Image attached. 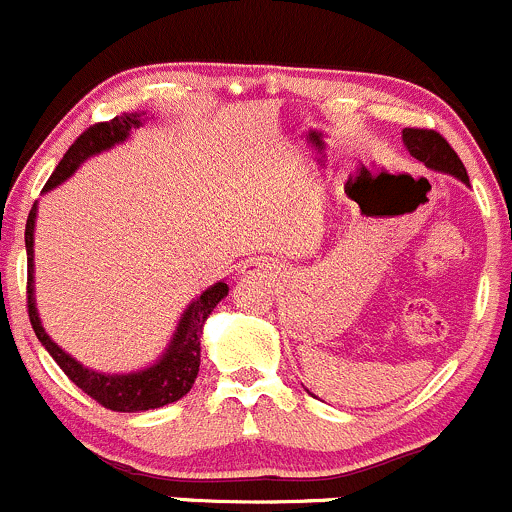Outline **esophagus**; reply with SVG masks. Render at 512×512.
I'll return each instance as SVG.
<instances>
[{"label": "esophagus", "instance_id": "1", "mask_svg": "<svg viewBox=\"0 0 512 512\" xmlns=\"http://www.w3.org/2000/svg\"><path fill=\"white\" fill-rule=\"evenodd\" d=\"M241 276L249 278V281H261V278H273L276 276V266L266 258H251L241 266Z\"/></svg>", "mask_w": 512, "mask_h": 512}]
</instances>
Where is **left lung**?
Segmentation results:
<instances>
[{"instance_id":"1","label":"left lung","mask_w":512,"mask_h":512,"mask_svg":"<svg viewBox=\"0 0 512 512\" xmlns=\"http://www.w3.org/2000/svg\"><path fill=\"white\" fill-rule=\"evenodd\" d=\"M404 147L409 150V155L416 157L419 162H424L426 167L436 172H444V175H451L461 179L463 184H468V175L463 162L458 160V155L453 152V147L441 138L436 130H424V128H404L402 130Z\"/></svg>"}]
</instances>
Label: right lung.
I'll list each match as a JSON object with an SVG mask.
<instances>
[{
	"label": "right lung",
	"instance_id": "1",
	"mask_svg": "<svg viewBox=\"0 0 512 512\" xmlns=\"http://www.w3.org/2000/svg\"><path fill=\"white\" fill-rule=\"evenodd\" d=\"M147 120H150V115H147L145 110H140V113H123L118 115V118L110 120V123H98L93 125V128H88L81 138L68 147V152L63 155V160L54 170V175L46 182L44 192H51V189H56L59 184L66 182L88 157L100 155V152L110 150V147L128 140L130 133L142 128ZM34 226L36 202L34 207H31L29 219H26L24 231L26 266H29V283H26L29 320L36 337H39V342L49 350V355L54 357L56 365L66 372V377L71 379L76 387H81L88 397H93L98 404H103L105 409H113V412H147V409H160L165 407V404L182 399L184 394L192 389L194 379H197L204 323H207L212 310L219 305V300H224L226 295H229V286H226L224 281H217L214 286H209L207 291L199 293L197 298L184 308L182 318H179L175 333H172L170 342H167L165 352H162L152 365L135 372L91 370V367L81 365L76 357L68 355L63 347L56 345L49 337V333L44 330V323H41L39 318L34 298Z\"/></svg>",
	"mask_w": 512,
	"mask_h": 512
}]
</instances>
